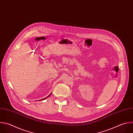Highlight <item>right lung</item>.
Segmentation results:
<instances>
[{
  "mask_svg": "<svg viewBox=\"0 0 133 133\" xmlns=\"http://www.w3.org/2000/svg\"><path fill=\"white\" fill-rule=\"evenodd\" d=\"M50 95H51V94H50V95H49L48 97H46V98H44V99H42V100H44V99H46V98H48L49 96H50Z\"/></svg>",
  "mask_w": 133,
  "mask_h": 133,
  "instance_id": "right-lung-1",
  "label": "right lung"
}]
</instances>
